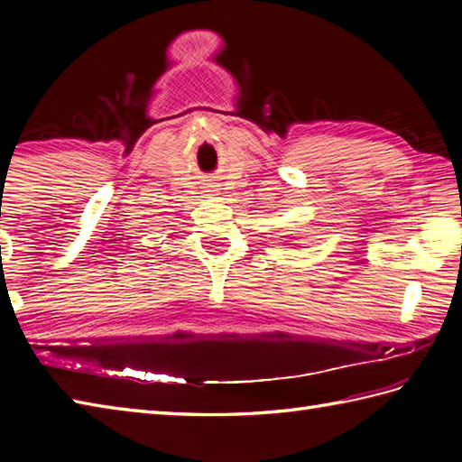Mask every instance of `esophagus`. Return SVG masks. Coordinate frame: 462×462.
Masks as SVG:
<instances>
[{"instance_id":"obj_1","label":"esophagus","mask_w":462,"mask_h":462,"mask_svg":"<svg viewBox=\"0 0 462 462\" xmlns=\"http://www.w3.org/2000/svg\"><path fill=\"white\" fill-rule=\"evenodd\" d=\"M208 192H212V196H216V190H208Z\"/></svg>"}]
</instances>
